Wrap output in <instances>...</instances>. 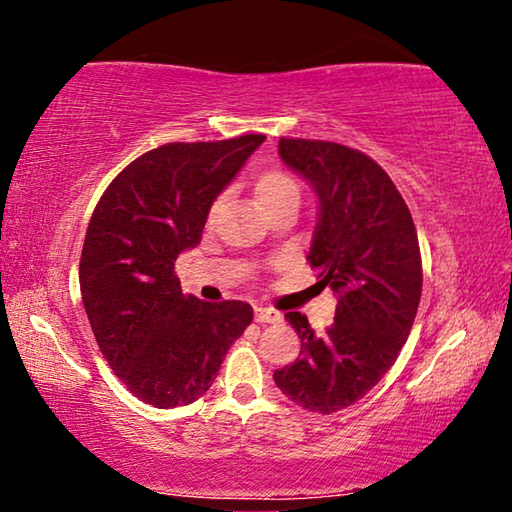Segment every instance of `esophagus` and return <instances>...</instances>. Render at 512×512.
I'll return each mask as SVG.
<instances>
[{
  "label": "esophagus",
  "instance_id": "34e87169",
  "mask_svg": "<svg viewBox=\"0 0 512 512\" xmlns=\"http://www.w3.org/2000/svg\"><path fill=\"white\" fill-rule=\"evenodd\" d=\"M255 320L257 323H280L282 316H280V311H275V309L255 307Z\"/></svg>",
  "mask_w": 512,
  "mask_h": 512
}]
</instances>
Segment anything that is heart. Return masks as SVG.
I'll list each match as a JSON object with an SVG mask.
<instances>
[{"instance_id": "1", "label": "heart", "mask_w": 512, "mask_h": 512, "mask_svg": "<svg viewBox=\"0 0 512 512\" xmlns=\"http://www.w3.org/2000/svg\"><path fill=\"white\" fill-rule=\"evenodd\" d=\"M255 194L257 201L264 205V210L271 214L280 207H298L300 205V185L298 180L289 176L287 171L280 169H266L255 178ZM223 205V196H216L210 210H207V219L214 221Z\"/></svg>"}]
</instances>
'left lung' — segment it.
<instances>
[{"instance_id": "obj_1", "label": "left lung", "mask_w": 512, "mask_h": 512, "mask_svg": "<svg viewBox=\"0 0 512 512\" xmlns=\"http://www.w3.org/2000/svg\"><path fill=\"white\" fill-rule=\"evenodd\" d=\"M277 151L318 196L307 259L316 287L336 293V316L316 336L307 316L289 311L300 357L273 379L291 402L327 415L377 386L406 343L422 293L418 232L393 180L366 153L287 137Z\"/></svg>"}]
</instances>
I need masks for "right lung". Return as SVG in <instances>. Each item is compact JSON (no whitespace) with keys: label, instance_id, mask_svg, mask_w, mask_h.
Masks as SVG:
<instances>
[{"label":"right lung","instance_id":"add662e5","mask_svg":"<svg viewBox=\"0 0 512 512\" xmlns=\"http://www.w3.org/2000/svg\"><path fill=\"white\" fill-rule=\"evenodd\" d=\"M264 135L171 142L140 155L92 212L79 282L108 366L155 409L196 402L253 320L248 302L185 296L178 255L201 244L207 210Z\"/></svg>","mask_w":512,"mask_h":512}]
</instances>
